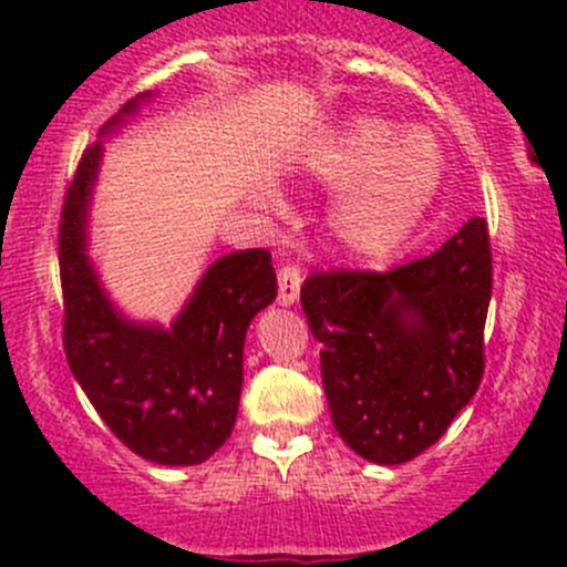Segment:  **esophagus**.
<instances>
[{"mask_svg": "<svg viewBox=\"0 0 567 567\" xmlns=\"http://www.w3.org/2000/svg\"><path fill=\"white\" fill-rule=\"evenodd\" d=\"M301 288V271L296 266H282L279 268V305L290 307L299 299Z\"/></svg>", "mask_w": 567, "mask_h": 567, "instance_id": "1", "label": "esophagus"}]
</instances>
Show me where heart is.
<instances>
[{"label":"heart","mask_w":567,"mask_h":567,"mask_svg":"<svg viewBox=\"0 0 567 567\" xmlns=\"http://www.w3.org/2000/svg\"><path fill=\"white\" fill-rule=\"evenodd\" d=\"M307 169L340 188L329 219L334 241L357 260L379 262L427 216L444 181V156L431 131L353 114L316 140Z\"/></svg>","instance_id":"obj_1"}]
</instances>
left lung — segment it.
Here are the masks:
<instances>
[{"label": "left lung", "mask_w": 567, "mask_h": 567, "mask_svg": "<svg viewBox=\"0 0 567 567\" xmlns=\"http://www.w3.org/2000/svg\"><path fill=\"white\" fill-rule=\"evenodd\" d=\"M488 301L480 216L409 266L323 271L301 285L331 422L353 453L398 466L444 436L483 379Z\"/></svg>", "instance_id": "left-lung-1"}]
</instances>
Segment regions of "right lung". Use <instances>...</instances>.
I'll return each instance as SVG.
<instances>
[{
  "instance_id": "1",
  "label": "right lung",
  "mask_w": 567,
  "mask_h": 567,
  "mask_svg": "<svg viewBox=\"0 0 567 567\" xmlns=\"http://www.w3.org/2000/svg\"><path fill=\"white\" fill-rule=\"evenodd\" d=\"M153 93L131 99L101 128L125 125ZM87 147L68 188L60 225L65 357L109 431L145 461L197 466L230 439L244 386L251 318L277 299L266 249L210 262L169 326L134 320L109 299L90 257V208L104 142Z\"/></svg>"
}]
</instances>
